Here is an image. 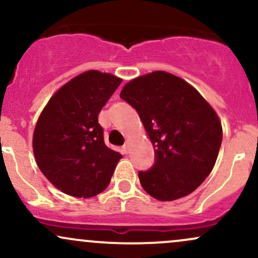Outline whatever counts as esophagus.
Masks as SVG:
<instances>
[{"instance_id":"obj_1","label":"esophagus","mask_w":258,"mask_h":258,"mask_svg":"<svg viewBox=\"0 0 258 258\" xmlns=\"http://www.w3.org/2000/svg\"><path fill=\"white\" fill-rule=\"evenodd\" d=\"M128 150H130V146H128V143H126L125 146L122 147V153L127 154V153H128Z\"/></svg>"}]
</instances>
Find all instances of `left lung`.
Here are the masks:
<instances>
[{"label": "left lung", "instance_id": "left-lung-1", "mask_svg": "<svg viewBox=\"0 0 258 258\" xmlns=\"http://www.w3.org/2000/svg\"><path fill=\"white\" fill-rule=\"evenodd\" d=\"M120 97L137 110L155 161L139 171L148 194L172 201L190 194L215 166L222 126L214 109L184 80L154 72L130 81Z\"/></svg>", "mask_w": 258, "mask_h": 258}]
</instances>
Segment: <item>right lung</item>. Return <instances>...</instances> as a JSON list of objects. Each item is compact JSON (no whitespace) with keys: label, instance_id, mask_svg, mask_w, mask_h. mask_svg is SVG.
<instances>
[{"label":"right lung","instance_id":"obj_1","mask_svg":"<svg viewBox=\"0 0 258 258\" xmlns=\"http://www.w3.org/2000/svg\"><path fill=\"white\" fill-rule=\"evenodd\" d=\"M122 80L90 70L49 99L35 127L32 148L46 178L63 193L92 198L110 183L120 153L104 143L98 115Z\"/></svg>","mask_w":258,"mask_h":258}]
</instances>
